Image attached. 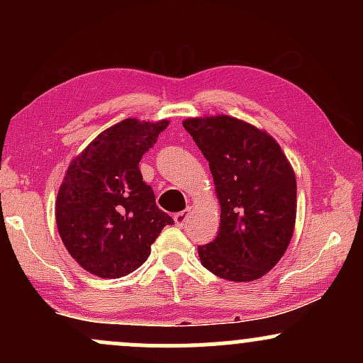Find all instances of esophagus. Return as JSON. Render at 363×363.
Instances as JSON below:
<instances>
[{
	"label": "esophagus",
	"instance_id": "esophagus-1",
	"mask_svg": "<svg viewBox=\"0 0 363 363\" xmlns=\"http://www.w3.org/2000/svg\"><path fill=\"white\" fill-rule=\"evenodd\" d=\"M187 218H189V210L179 211V213L174 215V222H176V225H179V227H182V225L187 222Z\"/></svg>",
	"mask_w": 363,
	"mask_h": 363
}]
</instances>
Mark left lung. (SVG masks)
<instances>
[{
    "label": "left lung",
    "mask_w": 363,
    "mask_h": 363,
    "mask_svg": "<svg viewBox=\"0 0 363 363\" xmlns=\"http://www.w3.org/2000/svg\"><path fill=\"white\" fill-rule=\"evenodd\" d=\"M182 126L210 164L220 201L218 235L198 245L201 264L230 281L264 277L294 235L297 181L290 162L273 136L230 116L191 118Z\"/></svg>",
    "instance_id": "left-lung-1"
}]
</instances>
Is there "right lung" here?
<instances>
[{"mask_svg":"<svg viewBox=\"0 0 363 363\" xmlns=\"http://www.w3.org/2000/svg\"><path fill=\"white\" fill-rule=\"evenodd\" d=\"M169 126L124 119L102 131L66 170L56 199L57 232L83 269L101 278L140 268L165 225L174 220L155 203L140 160Z\"/></svg>","mask_w":363,"mask_h":363,"instance_id":"obj_1","label":"right lung"}]
</instances>
